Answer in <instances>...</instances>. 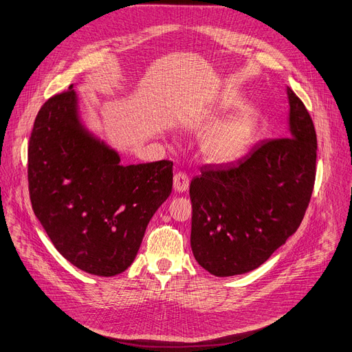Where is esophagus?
Masks as SVG:
<instances>
[{
	"instance_id": "esophagus-1",
	"label": "esophagus",
	"mask_w": 352,
	"mask_h": 352,
	"mask_svg": "<svg viewBox=\"0 0 352 352\" xmlns=\"http://www.w3.org/2000/svg\"><path fill=\"white\" fill-rule=\"evenodd\" d=\"M190 186V178L184 173H177L174 175V190L177 192H184L188 190Z\"/></svg>"
}]
</instances>
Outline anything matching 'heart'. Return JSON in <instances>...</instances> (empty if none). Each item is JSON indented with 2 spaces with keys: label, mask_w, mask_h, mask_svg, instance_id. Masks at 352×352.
Here are the masks:
<instances>
[{
  "label": "heart",
  "mask_w": 352,
  "mask_h": 352,
  "mask_svg": "<svg viewBox=\"0 0 352 352\" xmlns=\"http://www.w3.org/2000/svg\"><path fill=\"white\" fill-rule=\"evenodd\" d=\"M245 104L242 96L226 93L192 122L194 132L207 133L201 142V152L207 162L236 164L254 146L259 129V113L254 107H245ZM230 113L234 116L227 120L226 117Z\"/></svg>",
  "instance_id": "1"
}]
</instances>
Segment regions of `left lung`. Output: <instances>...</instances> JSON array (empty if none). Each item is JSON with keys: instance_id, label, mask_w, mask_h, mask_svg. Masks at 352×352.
Listing matches in <instances>:
<instances>
[{"instance_id": "obj_1", "label": "left lung", "mask_w": 352, "mask_h": 352, "mask_svg": "<svg viewBox=\"0 0 352 352\" xmlns=\"http://www.w3.org/2000/svg\"><path fill=\"white\" fill-rule=\"evenodd\" d=\"M289 133L229 166L206 165L190 184L191 250L216 277L263 265L300 226L316 174V132L287 87Z\"/></svg>"}]
</instances>
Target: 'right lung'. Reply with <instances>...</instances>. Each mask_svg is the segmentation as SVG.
<instances>
[{
  "label": "right lung",
  "instance_id": "right-lung-1",
  "mask_svg": "<svg viewBox=\"0 0 352 352\" xmlns=\"http://www.w3.org/2000/svg\"><path fill=\"white\" fill-rule=\"evenodd\" d=\"M29 191L59 254L88 274L132 265L149 220L173 190V162L120 165L81 123L71 85L38 110L29 142Z\"/></svg>",
  "mask_w": 352,
  "mask_h": 352
}]
</instances>
